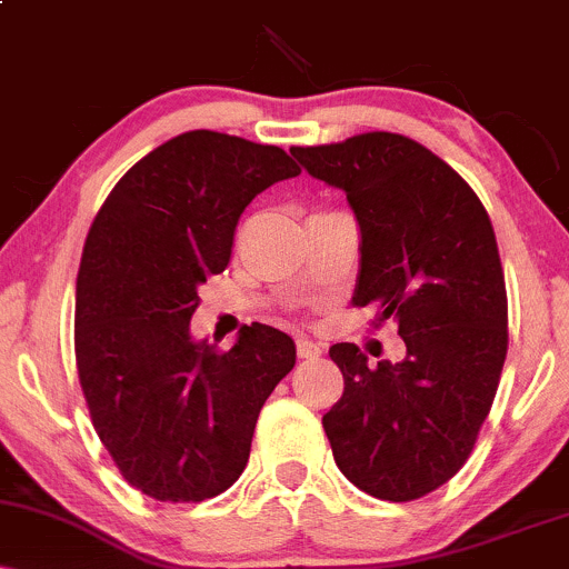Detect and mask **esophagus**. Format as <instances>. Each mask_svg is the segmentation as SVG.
Instances as JSON below:
<instances>
[{"label":"esophagus","instance_id":"34e87169","mask_svg":"<svg viewBox=\"0 0 569 569\" xmlns=\"http://www.w3.org/2000/svg\"><path fill=\"white\" fill-rule=\"evenodd\" d=\"M297 356L305 358V361H312V358L321 356V348L316 342H310V339H297Z\"/></svg>","mask_w":569,"mask_h":569}]
</instances>
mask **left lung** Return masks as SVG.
Wrapping results in <instances>:
<instances>
[{"instance_id": "left-lung-1", "label": "left lung", "mask_w": 569, "mask_h": 569, "mask_svg": "<svg viewBox=\"0 0 569 569\" xmlns=\"http://www.w3.org/2000/svg\"><path fill=\"white\" fill-rule=\"evenodd\" d=\"M307 173L348 194L361 227L352 305L393 318L401 363L369 367L352 342L329 348L345 377L323 415L335 460L371 498L409 502L471 457L508 352L506 278L492 221L455 168L388 130L293 147Z\"/></svg>"}]
</instances>
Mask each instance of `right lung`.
Returning <instances> with one entry per match:
<instances>
[{
  "instance_id": "1",
  "label": "right lung",
  "mask_w": 569,
  "mask_h": 569,
  "mask_svg": "<svg viewBox=\"0 0 569 569\" xmlns=\"http://www.w3.org/2000/svg\"><path fill=\"white\" fill-rule=\"evenodd\" d=\"M299 176L280 147L189 130L117 181L77 276L74 356L90 420L117 471L160 502L230 489L259 411L293 369L289 335L240 329L230 350L192 342L198 286L230 264L246 206Z\"/></svg>"
}]
</instances>
